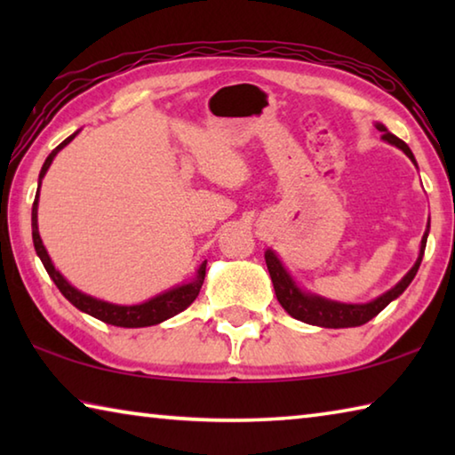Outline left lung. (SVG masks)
<instances>
[{
    "label": "left lung",
    "mask_w": 455,
    "mask_h": 455,
    "mask_svg": "<svg viewBox=\"0 0 455 455\" xmlns=\"http://www.w3.org/2000/svg\"><path fill=\"white\" fill-rule=\"evenodd\" d=\"M375 126L383 134L381 138L385 142L394 144L399 150H403L407 156L411 158V163L418 166V163H415V158H413V152L410 150V146H407L403 140H399L395 134H391L383 124H375ZM427 235H429V222H427V228L421 238L419 257H418V260H415V265L410 268V273H407L394 289H389L387 292H383L381 297L373 299L371 303H363V305L329 301V299H323L319 295H311V292H305L303 289H299L297 283L292 281V276L287 273V268L283 267L279 257H276L271 249L265 252V260H267L268 275H271V281L275 287V295H276V299H279L283 309L287 311L291 317H295L303 323H309V325L327 327V329L359 327V325H365L367 321H371L375 315H379L385 307H387L391 301H394V299H397L407 287H410V283L413 281V276L418 275V268L421 265L423 251H426V243H427Z\"/></svg>",
    "instance_id": "left-lung-1"
}]
</instances>
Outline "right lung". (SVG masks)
Here are the masks:
<instances>
[{
	"label": "right lung",
	"instance_id": "right-lung-1",
	"mask_svg": "<svg viewBox=\"0 0 455 455\" xmlns=\"http://www.w3.org/2000/svg\"><path fill=\"white\" fill-rule=\"evenodd\" d=\"M76 134L78 132L68 136L66 140L60 146H56V148L50 152V156L45 158V163L40 171V180H37L40 182V187H42V179L45 176V172H48V168L52 164V160L56 158V154L64 148L66 144H70L74 140ZM40 187H37L36 200L32 206V238H34L36 252H37V257L42 259L45 271H48V275L52 276V281L56 283V287L60 289L61 295H64L68 301L76 307V309L88 313V315H92V317L108 323V325L128 327V329L150 327V325H158V323L174 317V315H179L198 297L200 287H203V283H204V275H206V260L198 267L195 279H192L190 283H184L171 291L160 292V295L152 297V299H148V301H144L140 305H114L108 301H100V299L90 297V295H86V292H82L76 287H72V284L60 275V271H56V267H53L48 251H45V246L40 238V230H37V198H40Z\"/></svg>",
	"mask_w": 455,
	"mask_h": 455
}]
</instances>
